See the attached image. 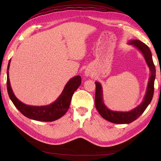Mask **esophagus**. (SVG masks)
I'll use <instances>...</instances> for the list:
<instances>
[{"label": "esophagus", "instance_id": "34e87169", "mask_svg": "<svg viewBox=\"0 0 161 161\" xmlns=\"http://www.w3.org/2000/svg\"><path fill=\"white\" fill-rule=\"evenodd\" d=\"M85 75L86 76H89L91 75V71L89 69H86V70L85 71Z\"/></svg>", "mask_w": 161, "mask_h": 161}]
</instances>
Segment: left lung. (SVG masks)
<instances>
[{"label": "left lung", "mask_w": 161, "mask_h": 161, "mask_svg": "<svg viewBox=\"0 0 161 161\" xmlns=\"http://www.w3.org/2000/svg\"><path fill=\"white\" fill-rule=\"evenodd\" d=\"M128 44L132 45L142 53L150 69V76L148 83L147 92H146L143 101L140 103V105H138L136 108L130 111H112L107 108L103 102V91H102L101 85L99 82H95L96 91L95 105L96 108L99 111V114L105 119L114 124H130L138 119L143 114L145 109L147 108L148 105L153 99L154 95V84L156 77V69L150 48L145 43L138 40H130L128 42Z\"/></svg>", "instance_id": "1"}]
</instances>
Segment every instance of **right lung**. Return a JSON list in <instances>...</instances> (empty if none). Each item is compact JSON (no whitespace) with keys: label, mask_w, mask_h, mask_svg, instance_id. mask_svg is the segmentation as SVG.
Returning a JSON list of instances; mask_svg holds the SVG:
<instances>
[{"label":"right lung","mask_w":161,"mask_h":161,"mask_svg":"<svg viewBox=\"0 0 161 161\" xmlns=\"http://www.w3.org/2000/svg\"><path fill=\"white\" fill-rule=\"evenodd\" d=\"M10 62L11 60L8 62L7 71V86L8 94L14 105L23 115L33 120L52 121L60 118L66 113L70 107L73 93L81 84V77L80 76H76L69 80L61 95L52 104L46 106H31L22 103L13 93L8 77Z\"/></svg>","instance_id":"obj_1"}]
</instances>
